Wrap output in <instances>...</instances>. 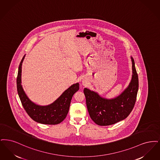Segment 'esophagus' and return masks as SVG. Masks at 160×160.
Here are the masks:
<instances>
[{"instance_id": "obj_1", "label": "esophagus", "mask_w": 160, "mask_h": 160, "mask_svg": "<svg viewBox=\"0 0 160 160\" xmlns=\"http://www.w3.org/2000/svg\"><path fill=\"white\" fill-rule=\"evenodd\" d=\"M82 83H83V85H85L87 84V81L85 79H83L82 81Z\"/></svg>"}]
</instances>
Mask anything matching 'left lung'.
<instances>
[{
	"label": "left lung",
	"mask_w": 160,
	"mask_h": 160,
	"mask_svg": "<svg viewBox=\"0 0 160 160\" xmlns=\"http://www.w3.org/2000/svg\"><path fill=\"white\" fill-rule=\"evenodd\" d=\"M132 79L128 87L117 98L106 99L97 92L84 88L88 111L92 120L98 125H112L127 118L136 101L139 79L132 57Z\"/></svg>",
	"instance_id": "obj_1"
}]
</instances>
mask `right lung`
I'll use <instances>...</instances> for the list:
<instances>
[{"instance_id":"1","label":"right lung","mask_w":160,"mask_h":160,"mask_svg":"<svg viewBox=\"0 0 160 160\" xmlns=\"http://www.w3.org/2000/svg\"><path fill=\"white\" fill-rule=\"evenodd\" d=\"M24 56L20 63L17 78V87L21 104L28 116L36 122L48 125H56L62 122L66 117L73 94L79 89V85H72L52 104L45 106H39L32 102L28 98L21 85V66Z\"/></svg>"}]
</instances>
